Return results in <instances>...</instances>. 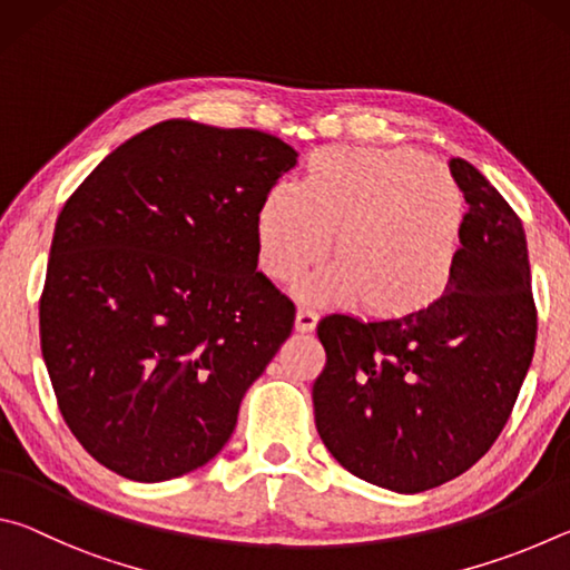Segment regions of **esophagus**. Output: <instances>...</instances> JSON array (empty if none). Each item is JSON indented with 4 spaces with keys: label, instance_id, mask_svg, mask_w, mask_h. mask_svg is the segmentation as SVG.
Returning <instances> with one entry per match:
<instances>
[{
    "label": "esophagus",
    "instance_id": "34e87169",
    "mask_svg": "<svg viewBox=\"0 0 570 570\" xmlns=\"http://www.w3.org/2000/svg\"><path fill=\"white\" fill-rule=\"evenodd\" d=\"M316 322H320V314H316L314 306H298L296 312V332H314Z\"/></svg>",
    "mask_w": 570,
    "mask_h": 570
}]
</instances>
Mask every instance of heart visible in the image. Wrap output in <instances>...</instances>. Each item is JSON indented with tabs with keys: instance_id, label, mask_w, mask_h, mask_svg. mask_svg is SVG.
<instances>
[{
	"instance_id": "obj_1",
	"label": "heart",
	"mask_w": 570,
	"mask_h": 570,
	"mask_svg": "<svg viewBox=\"0 0 570 570\" xmlns=\"http://www.w3.org/2000/svg\"><path fill=\"white\" fill-rule=\"evenodd\" d=\"M465 200L458 183L420 153L332 150L304 186L282 183L258 210L266 274L292 282L330 250L336 264L306 278L304 296L407 314L435 302L455 274Z\"/></svg>"
}]
</instances>
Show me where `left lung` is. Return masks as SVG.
<instances>
[{
  "instance_id": "obj_1",
  "label": "left lung",
  "mask_w": 570,
  "mask_h": 570,
  "mask_svg": "<svg viewBox=\"0 0 570 570\" xmlns=\"http://www.w3.org/2000/svg\"><path fill=\"white\" fill-rule=\"evenodd\" d=\"M468 204L452 282L390 320L324 316L314 382L320 438L342 468L394 493L462 475L493 448L535 350L523 224L468 160H450Z\"/></svg>"
}]
</instances>
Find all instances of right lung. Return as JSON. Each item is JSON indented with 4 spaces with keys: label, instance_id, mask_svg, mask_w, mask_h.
<instances>
[{
    "label": "right lung",
    "instance_id": "add662e5",
    "mask_svg": "<svg viewBox=\"0 0 570 570\" xmlns=\"http://www.w3.org/2000/svg\"><path fill=\"white\" fill-rule=\"evenodd\" d=\"M296 150L166 120L115 148L55 224L40 342L77 442L118 475L180 478L236 428L296 308L258 264V210Z\"/></svg>",
    "mask_w": 570,
    "mask_h": 570
}]
</instances>
